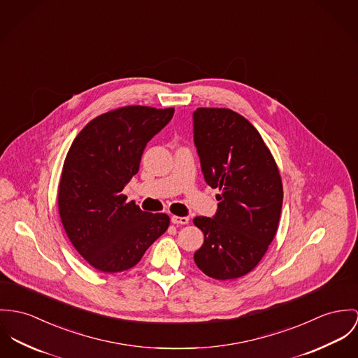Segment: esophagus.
<instances>
[{
  "mask_svg": "<svg viewBox=\"0 0 358 358\" xmlns=\"http://www.w3.org/2000/svg\"><path fill=\"white\" fill-rule=\"evenodd\" d=\"M171 222L176 226H185V224H189V217H186V216H183V217L182 216H172Z\"/></svg>",
  "mask_w": 358,
  "mask_h": 358,
  "instance_id": "obj_1",
  "label": "esophagus"
}]
</instances>
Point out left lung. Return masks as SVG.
Segmentation results:
<instances>
[{"instance_id":"left-lung-1","label":"left lung","mask_w":358,"mask_h":358,"mask_svg":"<svg viewBox=\"0 0 358 358\" xmlns=\"http://www.w3.org/2000/svg\"><path fill=\"white\" fill-rule=\"evenodd\" d=\"M193 119L205 182L220 192L215 217L193 220L203 232L195 264L212 279H238L259 265L275 238L283 202L280 172L259 131L242 115L198 108Z\"/></svg>"}]
</instances>
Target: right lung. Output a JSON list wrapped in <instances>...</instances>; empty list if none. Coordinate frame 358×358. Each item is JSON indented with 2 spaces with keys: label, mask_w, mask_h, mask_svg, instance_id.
Masks as SVG:
<instances>
[{
  "label": "right lung",
  "mask_w": 358,
  "mask_h": 358,
  "mask_svg": "<svg viewBox=\"0 0 358 358\" xmlns=\"http://www.w3.org/2000/svg\"><path fill=\"white\" fill-rule=\"evenodd\" d=\"M173 112L141 105L109 110L89 122L66 153L57 190L60 219L76 252L101 272L136 265L169 226L168 215L143 212L122 192L146 143Z\"/></svg>",
  "instance_id": "add662e5"
}]
</instances>
